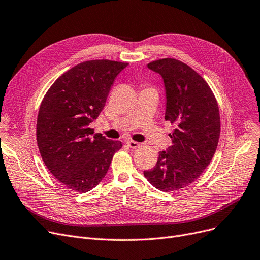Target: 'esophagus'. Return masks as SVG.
Masks as SVG:
<instances>
[{"mask_svg": "<svg viewBox=\"0 0 260 260\" xmlns=\"http://www.w3.org/2000/svg\"><path fill=\"white\" fill-rule=\"evenodd\" d=\"M126 144H127L131 148H137V147L140 146V143L136 142V141H133V140H128V141L126 142Z\"/></svg>", "mask_w": 260, "mask_h": 260, "instance_id": "obj_1", "label": "esophagus"}]
</instances>
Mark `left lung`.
<instances>
[{"mask_svg":"<svg viewBox=\"0 0 260 260\" xmlns=\"http://www.w3.org/2000/svg\"><path fill=\"white\" fill-rule=\"evenodd\" d=\"M167 91V121L175 125L173 144L159 153L145 178L162 192H174L196 181L211 163L219 141L220 115L215 95L192 67L173 58L153 61Z\"/></svg>","mask_w":260,"mask_h":260,"instance_id":"obj_1","label":"left lung"}]
</instances>
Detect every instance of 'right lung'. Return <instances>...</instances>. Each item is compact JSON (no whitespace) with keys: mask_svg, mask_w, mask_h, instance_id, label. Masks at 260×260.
Instances as JSON below:
<instances>
[{"mask_svg":"<svg viewBox=\"0 0 260 260\" xmlns=\"http://www.w3.org/2000/svg\"><path fill=\"white\" fill-rule=\"evenodd\" d=\"M127 65L111 60L82 62L54 81L41 102L37 119L41 157L54 178L75 192L97 186L122 147L121 141L94 134L89 124Z\"/></svg>","mask_w":260,"mask_h":260,"instance_id":"1","label":"right lung"}]
</instances>
